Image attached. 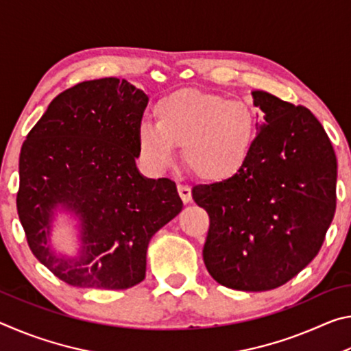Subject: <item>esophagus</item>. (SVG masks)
Returning a JSON list of instances; mask_svg holds the SVG:
<instances>
[{
  "label": "esophagus",
  "instance_id": "esophagus-1",
  "mask_svg": "<svg viewBox=\"0 0 351 351\" xmlns=\"http://www.w3.org/2000/svg\"><path fill=\"white\" fill-rule=\"evenodd\" d=\"M178 193H180L184 203H190L192 201V189L186 186V184H178Z\"/></svg>",
  "mask_w": 351,
  "mask_h": 351
}]
</instances>
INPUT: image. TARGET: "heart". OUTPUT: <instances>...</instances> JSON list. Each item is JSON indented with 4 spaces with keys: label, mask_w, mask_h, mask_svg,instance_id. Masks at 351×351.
Masks as SVG:
<instances>
[{
    "label": "heart",
    "mask_w": 351,
    "mask_h": 351,
    "mask_svg": "<svg viewBox=\"0 0 351 351\" xmlns=\"http://www.w3.org/2000/svg\"><path fill=\"white\" fill-rule=\"evenodd\" d=\"M154 122L138 130L141 158L154 171L175 164L184 147L190 169L207 181L234 176L246 164L258 133L255 111L245 100L198 90H180L153 106Z\"/></svg>",
    "instance_id": "heart-1"
}]
</instances>
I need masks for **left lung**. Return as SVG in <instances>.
Listing matches in <instances>:
<instances>
[{"label":"left lung","instance_id":"1","mask_svg":"<svg viewBox=\"0 0 351 351\" xmlns=\"http://www.w3.org/2000/svg\"><path fill=\"white\" fill-rule=\"evenodd\" d=\"M265 112L246 164L221 182L195 186L209 213L203 249L223 287H282L319 254L336 210L337 161L324 127L305 106L254 91Z\"/></svg>","mask_w":351,"mask_h":351}]
</instances>
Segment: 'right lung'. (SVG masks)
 I'll return each instance as SVG.
<instances>
[{"label":"right lung","mask_w":351,"mask_h":351,"mask_svg":"<svg viewBox=\"0 0 351 351\" xmlns=\"http://www.w3.org/2000/svg\"><path fill=\"white\" fill-rule=\"evenodd\" d=\"M147 102L127 80L82 82L52 100L21 147L16 209L27 245L71 287L141 283L152 237L182 210L173 181L144 178L136 167ZM57 208L80 218L77 258L56 256L49 246Z\"/></svg>","instance_id":"add662e5"}]
</instances>
